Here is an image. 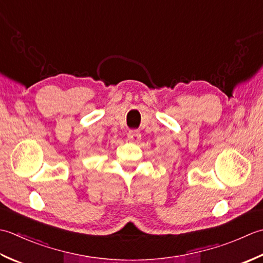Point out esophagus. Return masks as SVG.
Masks as SVG:
<instances>
[{
    "mask_svg": "<svg viewBox=\"0 0 263 263\" xmlns=\"http://www.w3.org/2000/svg\"><path fill=\"white\" fill-rule=\"evenodd\" d=\"M141 133H139L138 130H129V133H128L127 135V138L128 141L132 142V143H138L139 141H141Z\"/></svg>",
    "mask_w": 263,
    "mask_h": 263,
    "instance_id": "34e87169",
    "label": "esophagus"
}]
</instances>
